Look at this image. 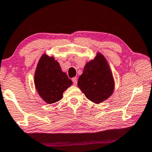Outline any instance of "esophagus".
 I'll use <instances>...</instances> for the list:
<instances>
[{"label": "esophagus", "instance_id": "34e87169", "mask_svg": "<svg viewBox=\"0 0 152 152\" xmlns=\"http://www.w3.org/2000/svg\"><path fill=\"white\" fill-rule=\"evenodd\" d=\"M72 82H73V83H74V85H77V83H78V80H77V78L76 77H74V78H73L72 79Z\"/></svg>", "mask_w": 152, "mask_h": 152}]
</instances>
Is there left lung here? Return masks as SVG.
<instances>
[{
  "label": "left lung",
  "instance_id": "left-lung-1",
  "mask_svg": "<svg viewBox=\"0 0 152 152\" xmlns=\"http://www.w3.org/2000/svg\"><path fill=\"white\" fill-rule=\"evenodd\" d=\"M78 86L85 96L95 103L104 101L112 94L114 77L103 55L97 53L94 58L87 63L78 78Z\"/></svg>",
  "mask_w": 152,
  "mask_h": 152
}]
</instances>
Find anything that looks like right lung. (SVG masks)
<instances>
[{
  "label": "right lung",
  "mask_w": 152,
  "mask_h": 152,
  "mask_svg": "<svg viewBox=\"0 0 152 152\" xmlns=\"http://www.w3.org/2000/svg\"><path fill=\"white\" fill-rule=\"evenodd\" d=\"M37 92L47 103L52 104L63 98V94L72 84L54 57L43 54L38 61L34 75Z\"/></svg>",
  "instance_id": "1"
}]
</instances>
